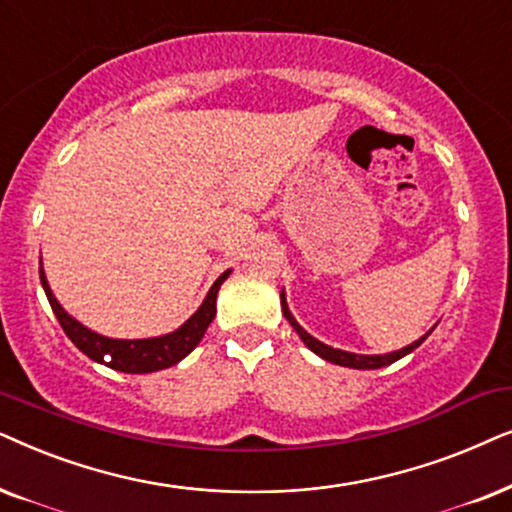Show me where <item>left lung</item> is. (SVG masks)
<instances>
[{"mask_svg": "<svg viewBox=\"0 0 512 512\" xmlns=\"http://www.w3.org/2000/svg\"><path fill=\"white\" fill-rule=\"evenodd\" d=\"M281 304H283V316L288 318V323L295 327V332L299 337H302V342L309 346V349L316 353V356L325 358L327 363H335V365H344V367H353V370H377V367H384V365H391L395 360H400L407 353H412L417 346L424 344V339L431 335L428 332L426 337H421L419 342H414L410 346H405V349L400 351H393V353H386V356H358V353H349V351H339V349H332V346H327L323 342H318V339H313L309 332L302 330V327L297 325V320L292 318V313L288 311V304H285V295L281 292Z\"/></svg>", "mask_w": 512, "mask_h": 512, "instance_id": "1", "label": "left lung"}]
</instances>
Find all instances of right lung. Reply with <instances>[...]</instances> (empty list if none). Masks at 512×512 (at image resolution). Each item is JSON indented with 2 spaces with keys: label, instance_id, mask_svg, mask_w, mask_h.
<instances>
[{
  "label": "right lung",
  "instance_id": "add662e5",
  "mask_svg": "<svg viewBox=\"0 0 512 512\" xmlns=\"http://www.w3.org/2000/svg\"><path fill=\"white\" fill-rule=\"evenodd\" d=\"M229 276V271L217 278L210 288L208 297L203 299L201 309L194 313L192 318L187 320L185 325L177 327L175 332L163 337H154V339H109L102 337L98 332H91L88 327L77 323L72 316H67L63 306L56 302L53 292L46 283L44 269H39V278H42L44 292L49 297V304L53 313H56L60 327L65 330V335L72 339V344L77 346L81 353H86L88 358H93L95 363H102L112 370L119 372H128V374H147V372H156L163 370V367H170L175 363H180L182 358L189 356L196 349V344L201 342V337L206 335L208 325L213 323L215 318V299H217V290L224 283V278ZM109 355L110 360L105 361L104 356Z\"/></svg>",
  "mask_w": 512,
  "mask_h": 512
}]
</instances>
